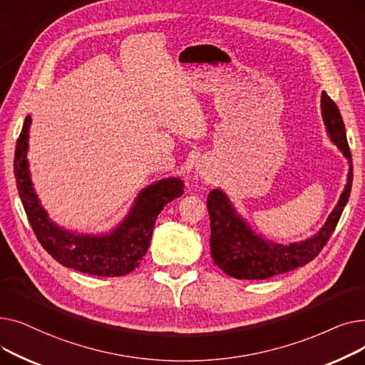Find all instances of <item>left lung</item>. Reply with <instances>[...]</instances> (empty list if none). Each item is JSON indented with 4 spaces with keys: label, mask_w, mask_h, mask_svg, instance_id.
Returning a JSON list of instances; mask_svg holds the SVG:
<instances>
[{
    "label": "left lung",
    "mask_w": 365,
    "mask_h": 365,
    "mask_svg": "<svg viewBox=\"0 0 365 365\" xmlns=\"http://www.w3.org/2000/svg\"><path fill=\"white\" fill-rule=\"evenodd\" d=\"M321 112L330 140L341 150L349 163L348 182L337 205L318 234L304 241L282 245L257 235L237 213L234 204L229 201L223 190L213 189L207 197L210 226H212L210 252L215 263L229 277L238 279H266L294 271L314 260L333 235L351 195L354 167L346 128H344L340 110L325 91L321 94Z\"/></svg>",
    "instance_id": "8db88e82"
}]
</instances>
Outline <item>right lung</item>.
<instances>
[{
	"instance_id": "add662e5",
	"label": "right lung",
	"mask_w": 365,
	"mask_h": 365,
	"mask_svg": "<svg viewBox=\"0 0 365 365\" xmlns=\"http://www.w3.org/2000/svg\"><path fill=\"white\" fill-rule=\"evenodd\" d=\"M31 115L25 118L14 152V178L28 220L46 252L61 264L96 277H123L146 255L153 226L163 208L183 195V182L168 178L140 190L125 219L103 235L75 234L56 225L38 200L26 160Z\"/></svg>"
}]
</instances>
